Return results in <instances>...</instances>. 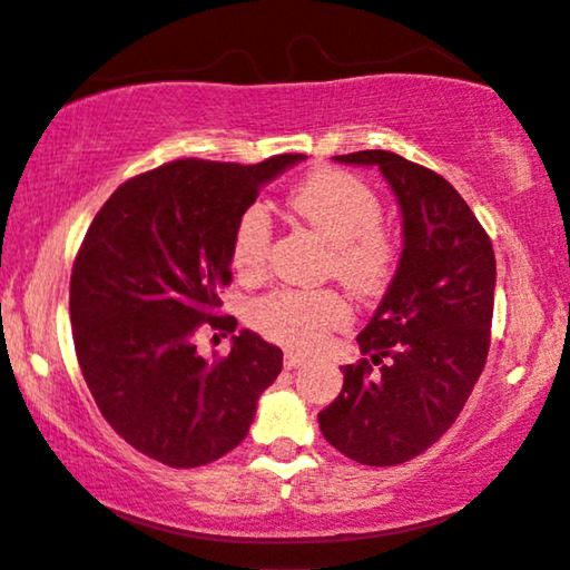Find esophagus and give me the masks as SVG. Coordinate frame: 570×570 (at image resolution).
I'll use <instances>...</instances> for the list:
<instances>
[{
    "label": "esophagus",
    "mask_w": 570,
    "mask_h": 570,
    "mask_svg": "<svg viewBox=\"0 0 570 570\" xmlns=\"http://www.w3.org/2000/svg\"><path fill=\"white\" fill-rule=\"evenodd\" d=\"M305 362V357L303 354H298V352H285V367L287 370H298L301 365Z\"/></svg>",
    "instance_id": "1"
}]
</instances>
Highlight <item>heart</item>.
I'll use <instances>...</instances> for the list:
<instances>
[{
	"label": "heart",
	"instance_id": "heart-1",
	"mask_svg": "<svg viewBox=\"0 0 570 570\" xmlns=\"http://www.w3.org/2000/svg\"><path fill=\"white\" fill-rule=\"evenodd\" d=\"M303 224L332 244L328 272L352 293L377 295L399 265V242L387 230L381 195L365 179L344 169L321 167L303 177L287 195ZM269 216L262 205L246 208L230 238V265L244 277H257L269 252ZM252 324L272 342L293 350H316L326 336L352 321V308L336 291H275L249 311Z\"/></svg>",
	"mask_w": 570,
	"mask_h": 570
}]
</instances>
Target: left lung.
I'll list each match as a JSON object with an SVG mask.
<instances>
[{
  "instance_id": "obj_1",
  "label": "left lung",
  "mask_w": 570,
  "mask_h": 570,
  "mask_svg": "<svg viewBox=\"0 0 570 570\" xmlns=\"http://www.w3.org/2000/svg\"><path fill=\"white\" fill-rule=\"evenodd\" d=\"M377 167L403 216L391 287L344 367L342 393L318 414L326 442L362 465L422 455L463 411L491 344L497 259L491 238L448 179L391 151L334 156ZM373 364L382 370L374 373Z\"/></svg>"
}]
</instances>
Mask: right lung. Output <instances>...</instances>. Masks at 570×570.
I'll return each mask as SVG.
<instances>
[{"mask_svg":"<svg viewBox=\"0 0 570 570\" xmlns=\"http://www.w3.org/2000/svg\"><path fill=\"white\" fill-rule=\"evenodd\" d=\"M303 159L161 164L115 189L89 226L71 269L73 350L107 424L151 460L197 468L224 458L283 370L279 346L249 328L213 362L195 336L236 328L218 316L236 220Z\"/></svg>","mask_w":570,"mask_h":570,"instance_id":"right-lung-1","label":"right lung"}]
</instances>
